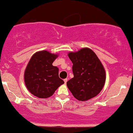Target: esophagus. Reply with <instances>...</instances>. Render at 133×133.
<instances>
[{
  "instance_id": "34e87169",
  "label": "esophagus",
  "mask_w": 133,
  "mask_h": 133,
  "mask_svg": "<svg viewBox=\"0 0 133 133\" xmlns=\"http://www.w3.org/2000/svg\"><path fill=\"white\" fill-rule=\"evenodd\" d=\"M64 84H66V82H68V79H64Z\"/></svg>"
}]
</instances>
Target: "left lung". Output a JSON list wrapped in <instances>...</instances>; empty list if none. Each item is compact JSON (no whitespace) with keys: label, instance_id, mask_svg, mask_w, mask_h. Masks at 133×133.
Masks as SVG:
<instances>
[{"label":"left lung","instance_id":"obj_1","mask_svg":"<svg viewBox=\"0 0 133 133\" xmlns=\"http://www.w3.org/2000/svg\"><path fill=\"white\" fill-rule=\"evenodd\" d=\"M68 56L72 62L74 77L67 82V86L74 97L85 101L97 96L103 89L106 74L103 65L95 52L83 48Z\"/></svg>","mask_w":133,"mask_h":133}]
</instances>
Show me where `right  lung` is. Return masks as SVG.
<instances>
[{
    "label": "right lung",
    "instance_id": "obj_1",
    "mask_svg": "<svg viewBox=\"0 0 133 133\" xmlns=\"http://www.w3.org/2000/svg\"><path fill=\"white\" fill-rule=\"evenodd\" d=\"M57 57L47 51L37 52L30 59L25 71V82L28 90L38 98L53 95L64 82L59 77V69L52 65Z\"/></svg>",
    "mask_w": 133,
    "mask_h": 133
}]
</instances>
